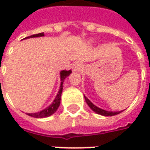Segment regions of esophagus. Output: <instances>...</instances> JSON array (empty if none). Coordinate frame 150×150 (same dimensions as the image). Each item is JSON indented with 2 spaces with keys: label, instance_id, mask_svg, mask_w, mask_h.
Instances as JSON below:
<instances>
[{
  "label": "esophagus",
  "instance_id": "esophagus-1",
  "mask_svg": "<svg viewBox=\"0 0 150 150\" xmlns=\"http://www.w3.org/2000/svg\"><path fill=\"white\" fill-rule=\"evenodd\" d=\"M72 68H73V70H74L75 71H80L82 68L81 63H79V62H75V64L73 65V67H72Z\"/></svg>",
  "mask_w": 150,
  "mask_h": 150
}]
</instances>
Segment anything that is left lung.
<instances>
[{
  "instance_id": "8db88e82",
  "label": "left lung",
  "mask_w": 150,
  "mask_h": 150,
  "mask_svg": "<svg viewBox=\"0 0 150 150\" xmlns=\"http://www.w3.org/2000/svg\"><path fill=\"white\" fill-rule=\"evenodd\" d=\"M85 98V100L87 102V104L90 107L91 110L95 112L96 113H97L99 115H102V116H115V115H117V114H119V113L122 112L123 111H119V112H111V111H106L104 110V109H102V108H98L97 106H96L95 104H93L91 103V101L88 100V98L84 96Z\"/></svg>"
}]
</instances>
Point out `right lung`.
<instances>
[{
    "mask_svg": "<svg viewBox=\"0 0 150 150\" xmlns=\"http://www.w3.org/2000/svg\"><path fill=\"white\" fill-rule=\"evenodd\" d=\"M44 36V33H40L38 34H34V35H31L30 37L25 38V39L26 38H38V37H43ZM71 71H65L63 70L62 71L60 72V79H61V83H60V88H59V91L58 92V94L56 96L55 99L52 102V104H50V106L43 109V110L38 112L34 113H27L28 116H30L32 117H35V118H44V117H48V116H51L55 112L57 109L59 108V105H60V100H61V95L62 92V84H63V81L68 75H71Z\"/></svg>",
    "mask_w": 150,
    "mask_h": 150,
    "instance_id": "add662e5",
    "label": "right lung"
}]
</instances>
